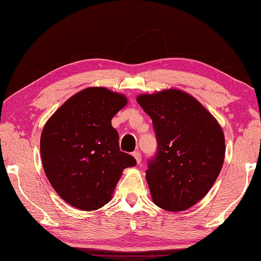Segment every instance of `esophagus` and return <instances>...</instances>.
<instances>
[{"label":"esophagus","instance_id":"esophagus-1","mask_svg":"<svg viewBox=\"0 0 261 261\" xmlns=\"http://www.w3.org/2000/svg\"><path fill=\"white\" fill-rule=\"evenodd\" d=\"M132 155H134V158L136 159L137 163H140L141 162V154L139 152H135L134 154H132Z\"/></svg>","mask_w":261,"mask_h":261}]
</instances>
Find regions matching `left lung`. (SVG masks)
<instances>
[{
    "label": "left lung",
    "instance_id": "1",
    "mask_svg": "<svg viewBox=\"0 0 261 261\" xmlns=\"http://www.w3.org/2000/svg\"><path fill=\"white\" fill-rule=\"evenodd\" d=\"M137 102L152 118L159 145L146 170L152 200L169 212L188 210L206 196L222 169V127L199 101L178 88L139 94Z\"/></svg>",
    "mask_w": 261,
    "mask_h": 261
}]
</instances>
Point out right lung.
<instances>
[{
  "mask_svg": "<svg viewBox=\"0 0 261 261\" xmlns=\"http://www.w3.org/2000/svg\"><path fill=\"white\" fill-rule=\"evenodd\" d=\"M127 98L106 87H87L69 98L43 126V170L56 193L82 211L108 204L123 170L136 166L120 151L112 118Z\"/></svg>",
  "mask_w": 261,
  "mask_h": 261,
  "instance_id": "add662e5",
  "label": "right lung"
}]
</instances>
